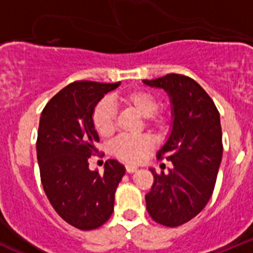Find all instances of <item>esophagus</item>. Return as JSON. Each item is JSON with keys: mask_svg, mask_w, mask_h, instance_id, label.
<instances>
[{"mask_svg": "<svg viewBox=\"0 0 253 253\" xmlns=\"http://www.w3.org/2000/svg\"><path fill=\"white\" fill-rule=\"evenodd\" d=\"M125 169H126V172H128V173H133V172H135L138 169V167L137 166H134V165H126V166H125Z\"/></svg>", "mask_w": 253, "mask_h": 253, "instance_id": "34e87169", "label": "esophagus"}]
</instances>
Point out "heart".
Instances as JSON below:
<instances>
[{"label":"heart","instance_id":"obj_1","mask_svg":"<svg viewBox=\"0 0 253 253\" xmlns=\"http://www.w3.org/2000/svg\"><path fill=\"white\" fill-rule=\"evenodd\" d=\"M123 104L133 107L140 116L148 119L151 124H160L161 120L154 114L157 113L160 101L149 91L137 90L125 93L119 97ZM92 122L96 131L101 137H109L115 129V113L113 102L104 99L96 105L92 114ZM152 148V142L147 137H126L123 135L114 142L113 152L115 156L128 162H140L146 157L149 149Z\"/></svg>","mask_w":253,"mask_h":253}]
</instances>
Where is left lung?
Listing matches in <instances>:
<instances>
[{
    "label": "left lung",
    "instance_id": "left-lung-1",
    "mask_svg": "<svg viewBox=\"0 0 253 253\" xmlns=\"http://www.w3.org/2000/svg\"><path fill=\"white\" fill-rule=\"evenodd\" d=\"M162 88L171 101V130L157 157L172 162L169 173H153L146 195L147 210L154 222L178 227L198 215L213 194L222 162L220 116L213 100L193 78L182 75L143 80Z\"/></svg>",
    "mask_w": 253,
    "mask_h": 253
}]
</instances>
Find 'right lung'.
<instances>
[{"label": "right lung", "instance_id": "add662e5", "mask_svg": "<svg viewBox=\"0 0 253 253\" xmlns=\"http://www.w3.org/2000/svg\"><path fill=\"white\" fill-rule=\"evenodd\" d=\"M120 86L78 81L45 105L39 122L37 156L46 198L62 219L81 231L104 224L114 211L116 187L125 167L107 160L104 173L88 169L99 134L92 114L107 92Z\"/></svg>", "mask_w": 253, "mask_h": 253}]
</instances>
